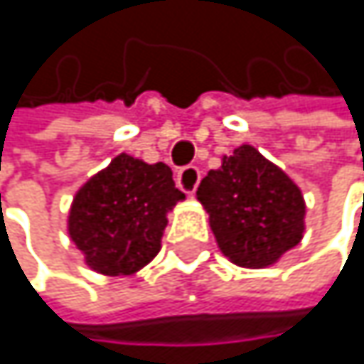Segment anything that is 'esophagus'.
I'll return each mask as SVG.
<instances>
[{"label":"esophagus","mask_w":364,"mask_h":364,"mask_svg":"<svg viewBox=\"0 0 364 364\" xmlns=\"http://www.w3.org/2000/svg\"><path fill=\"white\" fill-rule=\"evenodd\" d=\"M200 183V171L198 166H185L177 173V185L181 187L185 193H193Z\"/></svg>","instance_id":"esophagus-1"}]
</instances>
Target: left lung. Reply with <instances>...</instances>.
<instances>
[{
  "instance_id": "8db88e82",
  "label": "left lung",
  "mask_w": 364,
  "mask_h": 364,
  "mask_svg": "<svg viewBox=\"0 0 364 364\" xmlns=\"http://www.w3.org/2000/svg\"><path fill=\"white\" fill-rule=\"evenodd\" d=\"M221 253L240 267H267L304 238L306 202L284 171L253 145L223 156L196 191Z\"/></svg>"
}]
</instances>
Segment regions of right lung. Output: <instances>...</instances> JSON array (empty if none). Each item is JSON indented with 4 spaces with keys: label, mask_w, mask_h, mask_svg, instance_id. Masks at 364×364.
<instances>
[{
    "label": "right lung",
    "mask_w": 364,
    "mask_h": 364,
    "mask_svg": "<svg viewBox=\"0 0 364 364\" xmlns=\"http://www.w3.org/2000/svg\"><path fill=\"white\" fill-rule=\"evenodd\" d=\"M183 198L164 162L119 154L75 193L69 236L90 269L130 276L160 253L166 213Z\"/></svg>",
    "instance_id": "add662e5"
}]
</instances>
